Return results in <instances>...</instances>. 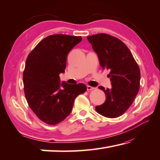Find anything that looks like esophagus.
Segmentation results:
<instances>
[{"instance_id": "1", "label": "esophagus", "mask_w": 160, "mask_h": 160, "mask_svg": "<svg viewBox=\"0 0 160 160\" xmlns=\"http://www.w3.org/2000/svg\"><path fill=\"white\" fill-rule=\"evenodd\" d=\"M93 89H95V88L91 87V86H89V85L87 86V90H93Z\"/></svg>"}]
</instances>
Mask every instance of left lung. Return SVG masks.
Here are the masks:
<instances>
[{
  "instance_id": "1",
  "label": "left lung",
  "mask_w": 160,
  "mask_h": 160,
  "mask_svg": "<svg viewBox=\"0 0 160 160\" xmlns=\"http://www.w3.org/2000/svg\"><path fill=\"white\" fill-rule=\"evenodd\" d=\"M94 51L98 55L100 66L109 70L112 88H99L105 92V102L96 106L98 113L115 118L125 113L138 95L140 70L130 50L120 40L110 35L100 33L88 36Z\"/></svg>"
}]
</instances>
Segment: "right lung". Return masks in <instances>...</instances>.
I'll return each mask as SVG.
<instances>
[{
    "mask_svg": "<svg viewBox=\"0 0 160 160\" xmlns=\"http://www.w3.org/2000/svg\"><path fill=\"white\" fill-rule=\"evenodd\" d=\"M82 39L63 34L50 35L27 58L22 76L25 98L32 112L48 125L64 120L72 111L75 99L87 90L83 83H61L59 76L65 72L68 53Z\"/></svg>",
    "mask_w": 160,
    "mask_h": 160,
    "instance_id": "add662e5",
    "label": "right lung"
}]
</instances>
